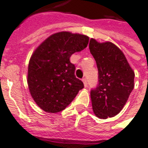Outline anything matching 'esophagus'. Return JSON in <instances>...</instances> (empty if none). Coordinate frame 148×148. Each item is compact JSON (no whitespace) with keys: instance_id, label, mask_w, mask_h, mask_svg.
<instances>
[{"instance_id":"esophagus-1","label":"esophagus","mask_w":148,"mask_h":148,"mask_svg":"<svg viewBox=\"0 0 148 148\" xmlns=\"http://www.w3.org/2000/svg\"><path fill=\"white\" fill-rule=\"evenodd\" d=\"M82 82H83V83H84V86L86 87L87 86V80H86V78H82Z\"/></svg>"}]
</instances>
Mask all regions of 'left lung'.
I'll return each instance as SVG.
<instances>
[{
	"label": "left lung",
	"mask_w": 148,
	"mask_h": 148,
	"mask_svg": "<svg viewBox=\"0 0 148 148\" xmlns=\"http://www.w3.org/2000/svg\"><path fill=\"white\" fill-rule=\"evenodd\" d=\"M89 47L98 70V84L90 91L93 112L101 119L112 117L127 102L135 74L123 52L112 42L100 43L91 39Z\"/></svg>",
	"instance_id": "8db88e82"
}]
</instances>
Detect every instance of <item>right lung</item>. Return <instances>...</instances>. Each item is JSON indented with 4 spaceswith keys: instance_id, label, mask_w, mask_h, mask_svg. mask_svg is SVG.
<instances>
[{
    "instance_id": "right-lung-1",
    "label": "right lung",
    "mask_w": 148,
    "mask_h": 148,
    "mask_svg": "<svg viewBox=\"0 0 148 148\" xmlns=\"http://www.w3.org/2000/svg\"><path fill=\"white\" fill-rule=\"evenodd\" d=\"M88 42L86 36L61 32L48 37L32 55L27 84L32 98L42 110L62 111L84 88L70 58L86 48Z\"/></svg>"
}]
</instances>
